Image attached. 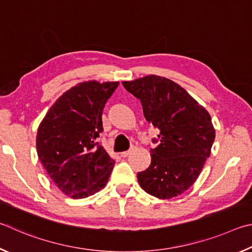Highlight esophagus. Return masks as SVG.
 <instances>
[{
    "label": "esophagus",
    "instance_id": "1",
    "mask_svg": "<svg viewBox=\"0 0 252 252\" xmlns=\"http://www.w3.org/2000/svg\"><path fill=\"white\" fill-rule=\"evenodd\" d=\"M134 149H135L134 147H130V148L128 149V151H126V152L122 153V157H127V156H128V155H130V154L134 152Z\"/></svg>",
    "mask_w": 252,
    "mask_h": 252
}]
</instances>
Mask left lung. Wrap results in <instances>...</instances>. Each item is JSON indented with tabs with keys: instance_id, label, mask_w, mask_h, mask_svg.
<instances>
[{
	"instance_id": "1",
	"label": "left lung",
	"mask_w": 252,
	"mask_h": 252,
	"mask_svg": "<svg viewBox=\"0 0 252 252\" xmlns=\"http://www.w3.org/2000/svg\"><path fill=\"white\" fill-rule=\"evenodd\" d=\"M123 86L140 99L146 121L159 130V145L151 149V165L137 174L140 187L159 199L182 195L210 156L216 131L209 113L166 77L148 75L123 82Z\"/></svg>"
}]
</instances>
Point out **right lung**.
<instances>
[{"mask_svg": "<svg viewBox=\"0 0 252 252\" xmlns=\"http://www.w3.org/2000/svg\"><path fill=\"white\" fill-rule=\"evenodd\" d=\"M118 84H77L59 97L38 126V159L60 190L74 199L99 191L112 173L115 160L96 139L105 104Z\"/></svg>", "mask_w": 252, "mask_h": 252, "instance_id": "add662e5", "label": "right lung"}]
</instances>
